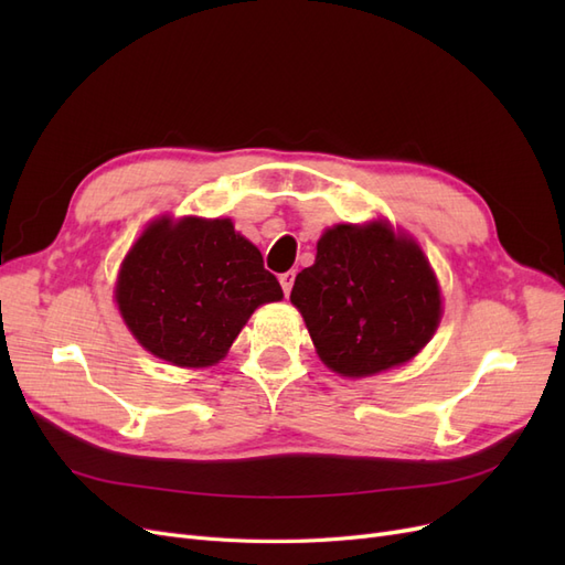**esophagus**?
Segmentation results:
<instances>
[{"label":"esophagus","instance_id":"1","mask_svg":"<svg viewBox=\"0 0 565 565\" xmlns=\"http://www.w3.org/2000/svg\"><path fill=\"white\" fill-rule=\"evenodd\" d=\"M280 285H282L285 297H289V292H292V285H295V270L282 273V276H280Z\"/></svg>","mask_w":565,"mask_h":565}]
</instances>
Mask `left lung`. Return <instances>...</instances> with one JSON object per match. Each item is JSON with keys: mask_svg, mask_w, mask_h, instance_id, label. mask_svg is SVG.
Segmentation results:
<instances>
[{"mask_svg": "<svg viewBox=\"0 0 565 565\" xmlns=\"http://www.w3.org/2000/svg\"><path fill=\"white\" fill-rule=\"evenodd\" d=\"M320 361L341 377H370L415 358L440 322V287L422 247L386 221L322 233L316 264L289 295Z\"/></svg>", "mask_w": 565, "mask_h": 565, "instance_id": "1", "label": "left lung"}]
</instances>
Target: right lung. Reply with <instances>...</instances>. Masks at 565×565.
<instances>
[{"label":"right lung","mask_w":565,"mask_h":565,"mask_svg":"<svg viewBox=\"0 0 565 565\" xmlns=\"http://www.w3.org/2000/svg\"><path fill=\"white\" fill-rule=\"evenodd\" d=\"M282 287L231 218L162 216L119 266L115 301L129 332L179 367L218 363L262 303Z\"/></svg>","instance_id":"obj_1"}]
</instances>
